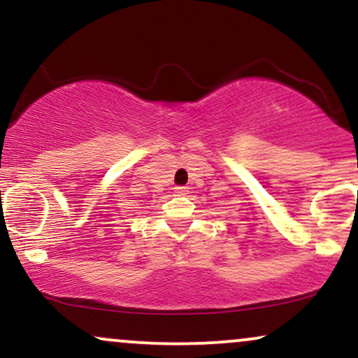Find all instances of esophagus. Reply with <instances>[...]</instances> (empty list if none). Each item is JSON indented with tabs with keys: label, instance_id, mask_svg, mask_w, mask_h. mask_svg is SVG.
Returning a JSON list of instances; mask_svg holds the SVG:
<instances>
[{
	"label": "esophagus",
	"instance_id": "1",
	"mask_svg": "<svg viewBox=\"0 0 358 358\" xmlns=\"http://www.w3.org/2000/svg\"><path fill=\"white\" fill-rule=\"evenodd\" d=\"M187 192H188L187 187H175L176 195H187Z\"/></svg>",
	"mask_w": 358,
	"mask_h": 358
}]
</instances>
